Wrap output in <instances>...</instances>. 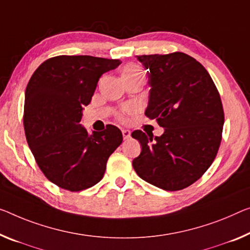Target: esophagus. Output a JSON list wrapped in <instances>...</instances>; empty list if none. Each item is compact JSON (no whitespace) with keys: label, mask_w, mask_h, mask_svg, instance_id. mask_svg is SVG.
Here are the masks:
<instances>
[{"label":"esophagus","mask_w":250,"mask_h":250,"mask_svg":"<svg viewBox=\"0 0 250 250\" xmlns=\"http://www.w3.org/2000/svg\"><path fill=\"white\" fill-rule=\"evenodd\" d=\"M122 133H123V137H124V140H128V138L130 137L129 129H122Z\"/></svg>","instance_id":"34e87169"}]
</instances>
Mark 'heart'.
Listing matches in <instances>:
<instances>
[{"label": "heart", "mask_w": 250, "mask_h": 250, "mask_svg": "<svg viewBox=\"0 0 250 250\" xmlns=\"http://www.w3.org/2000/svg\"><path fill=\"white\" fill-rule=\"evenodd\" d=\"M122 78L123 79H133V78H144L145 79V72L140 66H137V64H134V63H130V64H127V66L124 67V69H123ZM133 110H134V108L132 106H127V107H125L124 110H123V113L128 114V113H132Z\"/></svg>", "instance_id": "1"}]
</instances>
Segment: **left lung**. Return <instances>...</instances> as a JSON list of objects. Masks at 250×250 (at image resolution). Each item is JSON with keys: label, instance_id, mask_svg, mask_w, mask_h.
I'll list each match as a JSON object with an SVG mask.
<instances>
[{"label": "left lung", "instance_id": "8db88e82", "mask_svg": "<svg viewBox=\"0 0 250 250\" xmlns=\"http://www.w3.org/2000/svg\"><path fill=\"white\" fill-rule=\"evenodd\" d=\"M136 58L149 70L145 115L164 133L154 137L134 130L142 152L133 167L160 189L182 190L200 179L217 155L225 122L220 95L206 68L186 53Z\"/></svg>", "mask_w": 250, "mask_h": 250}]
</instances>
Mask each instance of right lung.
I'll use <instances>...</instances> for the list:
<instances>
[{"label":"right lung","mask_w":250,"mask_h":250,"mask_svg":"<svg viewBox=\"0 0 250 250\" xmlns=\"http://www.w3.org/2000/svg\"><path fill=\"white\" fill-rule=\"evenodd\" d=\"M121 64L117 59L58 56L33 72L25 89V137L49 181L69 191H82L103 179L110 154L122 144L114 125L89 135L80 124L99 78Z\"/></svg>","instance_id":"right-lung-1"}]
</instances>
